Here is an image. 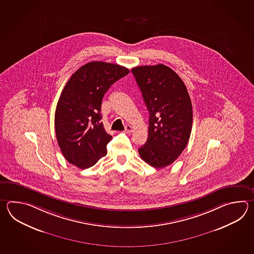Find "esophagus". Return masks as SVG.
I'll use <instances>...</instances> for the list:
<instances>
[{
    "label": "esophagus",
    "mask_w": 254,
    "mask_h": 254,
    "mask_svg": "<svg viewBox=\"0 0 254 254\" xmlns=\"http://www.w3.org/2000/svg\"><path fill=\"white\" fill-rule=\"evenodd\" d=\"M125 132H127V133H129V132H131L132 131V127L130 126V125H126L125 126Z\"/></svg>",
    "instance_id": "esophagus-1"
}]
</instances>
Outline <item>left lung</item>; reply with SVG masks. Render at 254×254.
I'll return each mask as SVG.
<instances>
[{
	"mask_svg": "<svg viewBox=\"0 0 254 254\" xmlns=\"http://www.w3.org/2000/svg\"><path fill=\"white\" fill-rule=\"evenodd\" d=\"M149 111L148 139L139 148L140 158L152 167L172 164L188 143L192 106L187 88L166 65L131 69Z\"/></svg>",
	"mask_w": 254,
	"mask_h": 254,
	"instance_id": "left-lung-1",
	"label": "left lung"
}]
</instances>
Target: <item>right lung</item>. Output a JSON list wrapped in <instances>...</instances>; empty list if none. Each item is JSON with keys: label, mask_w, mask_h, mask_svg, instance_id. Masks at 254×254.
<instances>
[{"label": "right lung", "mask_w": 254, "mask_h": 254, "mask_svg": "<svg viewBox=\"0 0 254 254\" xmlns=\"http://www.w3.org/2000/svg\"><path fill=\"white\" fill-rule=\"evenodd\" d=\"M129 72L119 64L92 62L67 81L56 106L54 125L61 151L71 164L87 169L107 154L106 147L113 137L100 122L103 98L115 81Z\"/></svg>", "instance_id": "add662e5"}]
</instances>
